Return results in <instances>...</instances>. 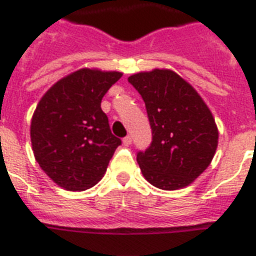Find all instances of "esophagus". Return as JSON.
<instances>
[{
	"label": "esophagus",
	"instance_id": "34e87169",
	"mask_svg": "<svg viewBox=\"0 0 256 256\" xmlns=\"http://www.w3.org/2000/svg\"><path fill=\"white\" fill-rule=\"evenodd\" d=\"M132 136H124V146H128V144H132Z\"/></svg>",
	"mask_w": 256,
	"mask_h": 256
}]
</instances>
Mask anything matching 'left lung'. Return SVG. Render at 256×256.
Listing matches in <instances>:
<instances>
[{
  "label": "left lung",
  "mask_w": 256,
  "mask_h": 256,
  "mask_svg": "<svg viewBox=\"0 0 256 256\" xmlns=\"http://www.w3.org/2000/svg\"><path fill=\"white\" fill-rule=\"evenodd\" d=\"M140 94L152 140L136 162L148 183L162 190L188 186L208 168L218 146V128L210 108L195 88L168 69L128 77Z\"/></svg>",
  "instance_id": "1"
}]
</instances>
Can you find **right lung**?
<instances>
[{
	"instance_id": "add662e5",
	"label": "right lung",
	"mask_w": 256,
	"mask_h": 256,
	"mask_svg": "<svg viewBox=\"0 0 256 256\" xmlns=\"http://www.w3.org/2000/svg\"><path fill=\"white\" fill-rule=\"evenodd\" d=\"M120 77L80 69L54 84L37 104L30 124L34 156L58 186L88 190L106 172L122 142L112 134L100 102Z\"/></svg>"
}]
</instances>
